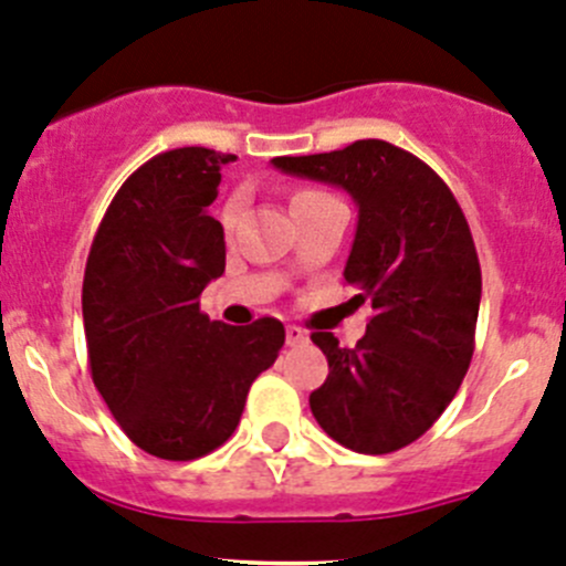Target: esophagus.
Instances as JSON below:
<instances>
[{
    "instance_id": "1",
    "label": "esophagus",
    "mask_w": 566,
    "mask_h": 566,
    "mask_svg": "<svg viewBox=\"0 0 566 566\" xmlns=\"http://www.w3.org/2000/svg\"><path fill=\"white\" fill-rule=\"evenodd\" d=\"M310 342V336H306L304 328H298V325H287V345L290 347H301Z\"/></svg>"
}]
</instances>
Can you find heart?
I'll use <instances>...</instances> for the list:
<instances>
[{"instance_id": "1", "label": "heart", "mask_w": 566, "mask_h": 566, "mask_svg": "<svg viewBox=\"0 0 566 566\" xmlns=\"http://www.w3.org/2000/svg\"><path fill=\"white\" fill-rule=\"evenodd\" d=\"M312 197H328V193L317 191V188H298V191L293 193V199H290V202L298 205V202H304V199H312ZM241 210H243V199L241 197H232L230 202L224 205V210H221V224H224L227 232L235 230L238 219H241Z\"/></svg>"}]
</instances>
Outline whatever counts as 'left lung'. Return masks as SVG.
I'll return each instance as SVG.
<instances>
[{
	"label": "left lung",
	"mask_w": 566,
	"mask_h": 566,
	"mask_svg": "<svg viewBox=\"0 0 566 566\" xmlns=\"http://www.w3.org/2000/svg\"><path fill=\"white\" fill-rule=\"evenodd\" d=\"M273 167L345 188L358 208L345 282L356 304L373 301V317L356 347L312 334L328 358L312 413L353 452H397L436 424L471 364L482 271L465 216L421 158L384 139Z\"/></svg>",
	"instance_id": "8db88e82"
}]
</instances>
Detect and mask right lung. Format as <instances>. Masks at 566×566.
<instances>
[{"label": "right lung", "instance_id": "right-lung-1", "mask_svg": "<svg viewBox=\"0 0 566 566\" xmlns=\"http://www.w3.org/2000/svg\"><path fill=\"white\" fill-rule=\"evenodd\" d=\"M230 153L177 147L119 186L82 287L95 389L125 436L161 460H197L235 432L284 325L216 323L199 295L224 273V227L208 216Z\"/></svg>", "mask_w": 566, "mask_h": 566}]
</instances>
